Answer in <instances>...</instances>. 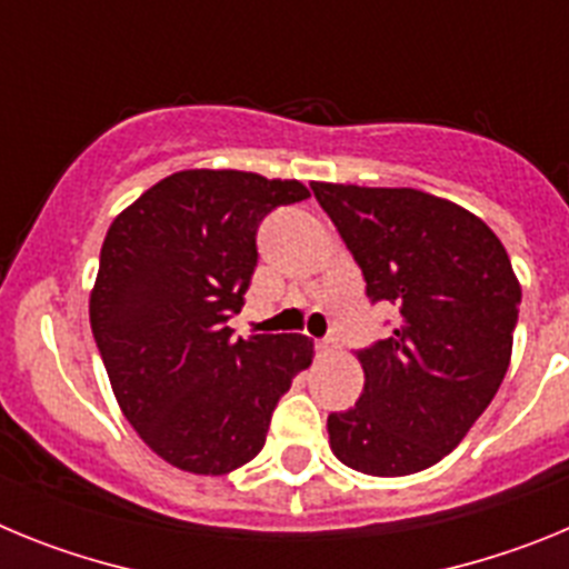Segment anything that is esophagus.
<instances>
[{
	"label": "esophagus",
	"mask_w": 569,
	"mask_h": 569,
	"mask_svg": "<svg viewBox=\"0 0 569 569\" xmlns=\"http://www.w3.org/2000/svg\"><path fill=\"white\" fill-rule=\"evenodd\" d=\"M336 350V341L333 339H321L316 341V353L319 356H330Z\"/></svg>",
	"instance_id": "1"
}]
</instances>
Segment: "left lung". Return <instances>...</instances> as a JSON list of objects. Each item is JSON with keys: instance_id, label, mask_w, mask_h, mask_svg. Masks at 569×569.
Returning a JSON list of instances; mask_svg holds the SVG:
<instances>
[{"instance_id": "obj_1", "label": "left lung", "mask_w": 569, "mask_h": 569, "mask_svg": "<svg viewBox=\"0 0 569 569\" xmlns=\"http://www.w3.org/2000/svg\"><path fill=\"white\" fill-rule=\"evenodd\" d=\"M393 336L359 353L365 393L328 419L330 450L367 476L445 459L510 367L521 284L499 236L461 204L413 188L313 182Z\"/></svg>"}]
</instances>
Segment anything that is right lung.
Wrapping results in <instances>:
<instances>
[{
	"mask_svg": "<svg viewBox=\"0 0 569 569\" xmlns=\"http://www.w3.org/2000/svg\"><path fill=\"white\" fill-rule=\"evenodd\" d=\"M299 179L193 168L116 216L90 290V328L124 419L159 459L224 476L264 447L270 413L313 361L308 336L236 339L259 222L308 199Z\"/></svg>",
	"mask_w": 569,
	"mask_h": 569,
	"instance_id": "add662e5",
	"label": "right lung"
}]
</instances>
